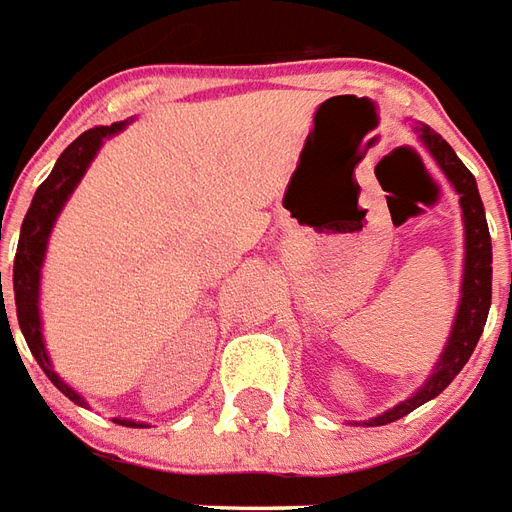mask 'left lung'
<instances>
[{
    "label": "left lung",
    "instance_id": "obj_1",
    "mask_svg": "<svg viewBox=\"0 0 512 512\" xmlns=\"http://www.w3.org/2000/svg\"><path fill=\"white\" fill-rule=\"evenodd\" d=\"M419 140L424 148L430 151V157L436 159V165L444 170L449 184L455 187L460 195V209H463V228H466V259H463V284H460V306L452 322V333L444 347V353L438 358L433 375L427 378L422 389L413 397H408L400 405H394L391 411L380 413L375 419H369V427L375 424H389L402 419L405 413L419 408L427 400L438 397L455 380L460 369L474 353V347L480 342V333L488 320V308H491V234H488V223H485V209H482L480 190L477 181L471 176V170L458 159L447 140L436 134L430 126H416Z\"/></svg>",
    "mask_w": 512,
    "mask_h": 512
}]
</instances>
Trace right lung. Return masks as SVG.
Masks as SVG:
<instances>
[{
    "instance_id": "add662e5",
    "label": "right lung",
    "mask_w": 512,
    "mask_h": 512,
    "mask_svg": "<svg viewBox=\"0 0 512 512\" xmlns=\"http://www.w3.org/2000/svg\"><path fill=\"white\" fill-rule=\"evenodd\" d=\"M126 123L129 121L88 129V132L79 134L74 143L60 154L57 165H54V170L49 173V179L43 181L41 187L35 190V198H32L30 209H27V215H24L21 237H18L16 248V262H13L16 317L18 325H21V333H24V339H27V347H30V353L35 355V361H38L43 372H46V378L52 380L54 386L63 391L68 400L76 402V405H88V402L82 400V397L54 372L52 361H49V355H46V344H43L41 311H38L41 267L54 220H57L60 209H63L65 201H68V195H71L76 184L82 181V176H85V170L90 168L93 157L99 154L101 143H104L107 137H112V134H118L121 129H126ZM2 308H5V297H2ZM7 328H10V322H7ZM10 336H13V331H10ZM115 422L126 424V427H146V424L132 422V419H115Z\"/></svg>"
}]
</instances>
